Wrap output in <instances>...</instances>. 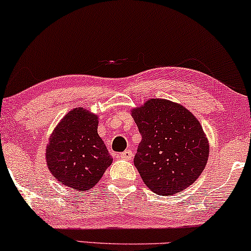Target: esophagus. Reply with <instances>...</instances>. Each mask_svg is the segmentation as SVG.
Masks as SVG:
<instances>
[{
    "mask_svg": "<svg viewBox=\"0 0 251 251\" xmlns=\"http://www.w3.org/2000/svg\"><path fill=\"white\" fill-rule=\"evenodd\" d=\"M132 157H133L132 151H131V150H130V149L126 150V151L122 152V153H120V158L125 159V160H131Z\"/></svg>",
    "mask_w": 251,
    "mask_h": 251,
    "instance_id": "1",
    "label": "esophagus"
}]
</instances>
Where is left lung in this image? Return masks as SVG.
<instances>
[{"label":"left lung","instance_id":"8db88e82","mask_svg":"<svg viewBox=\"0 0 251 251\" xmlns=\"http://www.w3.org/2000/svg\"><path fill=\"white\" fill-rule=\"evenodd\" d=\"M142 135L136 168L146 187L161 196L184 190L209 160L210 145L190 110L167 99H149L131 109Z\"/></svg>","mask_w":251,"mask_h":251}]
</instances>
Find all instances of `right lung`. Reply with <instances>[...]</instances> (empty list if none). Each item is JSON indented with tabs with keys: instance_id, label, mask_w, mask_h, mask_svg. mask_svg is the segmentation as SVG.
I'll list each match as a JSON object with an SVG mask.
<instances>
[{
	"instance_id": "obj_1",
	"label": "right lung",
	"mask_w": 251,
	"mask_h": 251,
	"mask_svg": "<svg viewBox=\"0 0 251 251\" xmlns=\"http://www.w3.org/2000/svg\"><path fill=\"white\" fill-rule=\"evenodd\" d=\"M98 125L97 114L77 107L63 116L48 139V169L61 184L78 193L93 188L112 165Z\"/></svg>"
}]
</instances>
